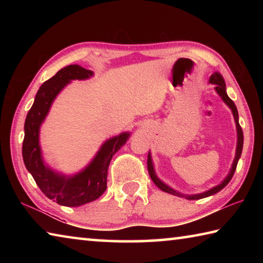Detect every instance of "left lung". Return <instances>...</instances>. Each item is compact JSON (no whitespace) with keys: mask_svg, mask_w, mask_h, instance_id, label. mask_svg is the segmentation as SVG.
Instances as JSON below:
<instances>
[{"mask_svg":"<svg viewBox=\"0 0 263 263\" xmlns=\"http://www.w3.org/2000/svg\"><path fill=\"white\" fill-rule=\"evenodd\" d=\"M210 83L216 84V91L218 92V94H219V96L221 97L222 101H224L225 103L230 106L231 110H232L233 116H234V121H235V124H237L238 145H237V153H235V159H234L233 164H232V169H231V172H230V174L228 175V177H226V179L222 181L219 185H217V186H215V188L208 190V191H205V193H203V194L185 196V195L179 194V193H177V191L173 190L172 188H169L167 184H164L162 181H160L158 179L157 175H155V173H154V168H153L152 159H151V154L148 153L147 169H148L151 179H152V181L154 182V184L157 185L159 189H161L162 191H164V193H168V194H172V195H175V196H180V197H185L186 199H201V198H204V197H209V196H211V195H215V194L218 193V191H220L222 188H224V186L228 185V183L231 181V179H232V176L234 174L235 168H237V164H238V160H239L240 157H241L242 145H243V133H242V128H241V126H240V124H239L238 110H237V106H235V104H234V102L230 99V97L228 96V94H226L225 81H224V79H222V77H221L219 73H215V74L212 75V77L210 78Z\"/></svg>","mask_w":263,"mask_h":263,"instance_id":"obj_1","label":"left lung"}]
</instances>
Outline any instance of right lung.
<instances>
[{
    "mask_svg": "<svg viewBox=\"0 0 263 263\" xmlns=\"http://www.w3.org/2000/svg\"><path fill=\"white\" fill-rule=\"evenodd\" d=\"M91 75V70L84 69L79 65H69L61 68L39 88L24 124L25 135L22 153L25 167L43 194L64 206H80L95 201L104 193L111 159L130 137V133L125 132L105 141L90 164L72 177L57 174L45 166L39 146V127L52 102L70 80H84Z\"/></svg>",
    "mask_w": 263,
    "mask_h": 263,
    "instance_id": "1",
    "label": "right lung"
}]
</instances>
